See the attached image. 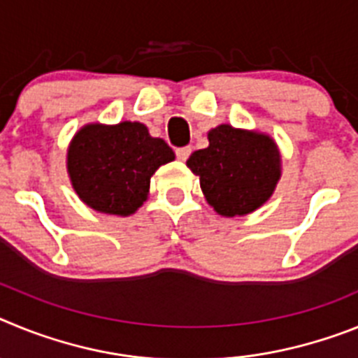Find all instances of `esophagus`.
I'll return each mask as SVG.
<instances>
[{"instance_id":"34e87169","label":"esophagus","mask_w":358,"mask_h":358,"mask_svg":"<svg viewBox=\"0 0 358 358\" xmlns=\"http://www.w3.org/2000/svg\"><path fill=\"white\" fill-rule=\"evenodd\" d=\"M189 154H192V147H181L176 150V156L179 161H186L189 157Z\"/></svg>"}]
</instances>
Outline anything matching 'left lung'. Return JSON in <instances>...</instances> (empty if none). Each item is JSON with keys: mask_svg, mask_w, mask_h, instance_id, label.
<instances>
[{"mask_svg": "<svg viewBox=\"0 0 358 358\" xmlns=\"http://www.w3.org/2000/svg\"><path fill=\"white\" fill-rule=\"evenodd\" d=\"M208 145L186 161L208 204L222 217H243L273 197L281 179V154L265 132L222 123L208 132Z\"/></svg>", "mask_w": 358, "mask_h": 358, "instance_id": "obj_1", "label": "left lung"}]
</instances>
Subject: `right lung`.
I'll use <instances>...</instances> for the list:
<instances>
[{"mask_svg":"<svg viewBox=\"0 0 358 358\" xmlns=\"http://www.w3.org/2000/svg\"><path fill=\"white\" fill-rule=\"evenodd\" d=\"M173 159L172 148L161 138H152L143 123L94 122L85 123L71 138L66 169L85 206L129 217L148 199L150 177Z\"/></svg>","mask_w":358,"mask_h":358,"instance_id":"right-lung-1","label":"right lung"}]
</instances>
